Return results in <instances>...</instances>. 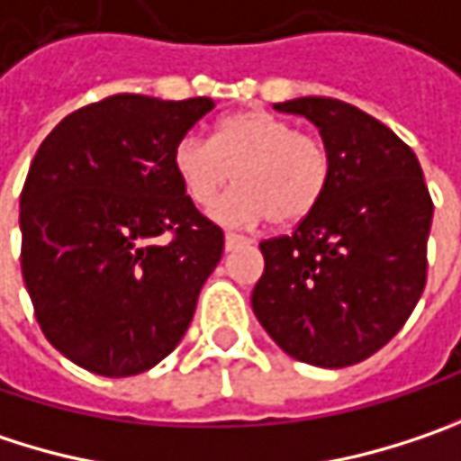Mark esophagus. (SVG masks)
Returning a JSON list of instances; mask_svg holds the SVG:
<instances>
[{"instance_id":"esophagus-1","label":"esophagus","mask_w":461,"mask_h":461,"mask_svg":"<svg viewBox=\"0 0 461 461\" xmlns=\"http://www.w3.org/2000/svg\"><path fill=\"white\" fill-rule=\"evenodd\" d=\"M247 244H249L247 236H239V233H225V249H228V251H233V249H239V247H247Z\"/></svg>"}]
</instances>
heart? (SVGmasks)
Here are the masks:
<instances>
[{"instance_id": "heart-1", "label": "heart", "mask_w": 461, "mask_h": 461, "mask_svg": "<svg viewBox=\"0 0 461 461\" xmlns=\"http://www.w3.org/2000/svg\"><path fill=\"white\" fill-rule=\"evenodd\" d=\"M173 170L188 199L207 207L230 183L239 188L214 204V220L254 225L265 217L294 225L314 212L330 183L328 147L299 133L267 110H244L217 122L212 141L183 136L173 149Z\"/></svg>"}]
</instances>
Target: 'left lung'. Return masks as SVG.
<instances>
[{"mask_svg": "<svg viewBox=\"0 0 461 461\" xmlns=\"http://www.w3.org/2000/svg\"><path fill=\"white\" fill-rule=\"evenodd\" d=\"M276 110L320 128L330 183L291 236L259 244L251 307L288 357L348 367L388 344L420 302L433 199L414 151L354 104L302 96Z\"/></svg>", "mask_w": 461, "mask_h": 461, "instance_id": "8db88e82", "label": "left lung"}]
</instances>
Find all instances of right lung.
Segmentation results:
<instances>
[{
  "mask_svg": "<svg viewBox=\"0 0 461 461\" xmlns=\"http://www.w3.org/2000/svg\"><path fill=\"white\" fill-rule=\"evenodd\" d=\"M214 107L115 94L70 113L20 194V267L36 320L78 367L128 378L191 325L225 247L185 196L173 149Z\"/></svg>",
  "mask_w": 461,
  "mask_h": 461,
  "instance_id": "right-lung-1",
  "label": "right lung"
}]
</instances>
